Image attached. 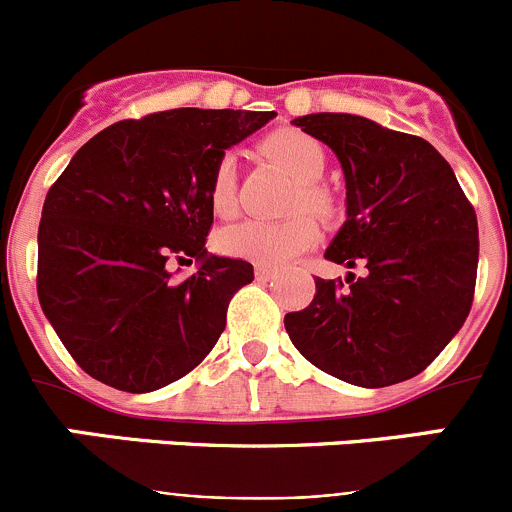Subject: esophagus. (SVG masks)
<instances>
[{
  "label": "esophagus",
  "instance_id": "obj_1",
  "mask_svg": "<svg viewBox=\"0 0 512 512\" xmlns=\"http://www.w3.org/2000/svg\"><path fill=\"white\" fill-rule=\"evenodd\" d=\"M272 275H275V270H272V267H267V265H257L255 267V277L260 282H267Z\"/></svg>",
  "mask_w": 512,
  "mask_h": 512
}]
</instances>
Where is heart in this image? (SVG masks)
Wrapping results in <instances>:
<instances>
[{"label": "heart", "mask_w": 512, "mask_h": 512, "mask_svg": "<svg viewBox=\"0 0 512 512\" xmlns=\"http://www.w3.org/2000/svg\"><path fill=\"white\" fill-rule=\"evenodd\" d=\"M262 151L267 158L287 170L297 180V190L289 200V210H307L317 218H332L337 203L332 193L317 180L327 168L324 146L309 133L297 128H280L262 141ZM210 208L218 215H230L237 203V173L235 158L230 153L218 158L208 183ZM317 225L307 215H292L287 220L267 223V220H240L218 232L220 252L240 260L257 262V265H280L292 260L299 252L309 250L317 242Z\"/></svg>", "instance_id": "1"}]
</instances>
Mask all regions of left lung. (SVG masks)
Listing matches in <instances>:
<instances>
[{"label":"left lung","mask_w":512,"mask_h":512,"mask_svg":"<svg viewBox=\"0 0 512 512\" xmlns=\"http://www.w3.org/2000/svg\"><path fill=\"white\" fill-rule=\"evenodd\" d=\"M294 126L327 143L347 180V220L324 257L361 267L317 277L285 329L317 369L364 389L421 374L466 322L476 292L478 220L446 158L423 138L352 113Z\"/></svg>","instance_id":"obj_1"}]
</instances>
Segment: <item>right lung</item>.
Wrapping results in <instances>:
<instances>
[{
  "mask_svg": "<svg viewBox=\"0 0 512 512\" xmlns=\"http://www.w3.org/2000/svg\"><path fill=\"white\" fill-rule=\"evenodd\" d=\"M275 111L173 108L118 121L76 151L39 223L41 309L66 352L113 389L146 394L193 371L220 339L227 304L255 280L208 255V183L235 143ZM199 272L175 281L173 259Z\"/></svg>",
  "mask_w": 512,
  "mask_h": 512,
  "instance_id": "right-lung-1",
  "label": "right lung"
}]
</instances>
